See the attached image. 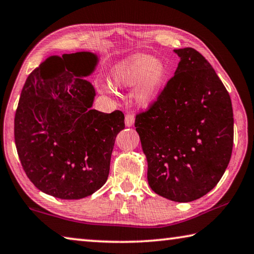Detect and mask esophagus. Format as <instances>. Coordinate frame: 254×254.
<instances>
[{
  "label": "esophagus",
  "instance_id": "34e87169",
  "mask_svg": "<svg viewBox=\"0 0 254 254\" xmlns=\"http://www.w3.org/2000/svg\"><path fill=\"white\" fill-rule=\"evenodd\" d=\"M133 123H134V115L128 113L126 115V124L127 127H132Z\"/></svg>",
  "mask_w": 254,
  "mask_h": 254
}]
</instances>
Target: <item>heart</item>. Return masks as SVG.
<instances>
[{
    "mask_svg": "<svg viewBox=\"0 0 254 254\" xmlns=\"http://www.w3.org/2000/svg\"><path fill=\"white\" fill-rule=\"evenodd\" d=\"M167 69L161 63L148 55H140L115 67L113 81L117 86L130 87L140 84L136 101L141 105L151 103L166 78Z\"/></svg>",
    "mask_w": 254,
    "mask_h": 254,
    "instance_id": "b5f03b06",
    "label": "heart"
}]
</instances>
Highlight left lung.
I'll return each instance as SVG.
<instances>
[{
  "label": "left lung",
  "mask_w": 254,
  "mask_h": 254,
  "mask_svg": "<svg viewBox=\"0 0 254 254\" xmlns=\"http://www.w3.org/2000/svg\"><path fill=\"white\" fill-rule=\"evenodd\" d=\"M175 75L134 127L156 194L187 203L216 186L233 149V109L214 68L192 48L176 49Z\"/></svg>",
  "instance_id": "8db88e82"
}]
</instances>
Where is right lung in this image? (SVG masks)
I'll return each instance as SVG.
<instances>
[{
    "label": "right lung",
    "instance_id": "1",
    "mask_svg": "<svg viewBox=\"0 0 254 254\" xmlns=\"http://www.w3.org/2000/svg\"><path fill=\"white\" fill-rule=\"evenodd\" d=\"M64 68L46 75L49 61ZM91 53L51 57L28 76L14 118V140L21 165L34 186L62 199L92 195L110 173L115 137L126 127L121 111L92 110V84L81 77L94 70Z\"/></svg>",
    "mask_w": 254,
    "mask_h": 254
}]
</instances>
